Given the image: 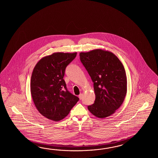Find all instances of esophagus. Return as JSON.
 I'll list each match as a JSON object with an SVG mask.
<instances>
[{
  "mask_svg": "<svg viewBox=\"0 0 158 158\" xmlns=\"http://www.w3.org/2000/svg\"><path fill=\"white\" fill-rule=\"evenodd\" d=\"M78 98H80V99H82V98H83V94H80L79 95H78Z\"/></svg>",
  "mask_w": 158,
  "mask_h": 158,
  "instance_id": "obj_1",
  "label": "esophagus"
}]
</instances>
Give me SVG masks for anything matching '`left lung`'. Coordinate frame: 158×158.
I'll return each mask as SVG.
<instances>
[{"label":"left lung","mask_w":158,"mask_h":158,"mask_svg":"<svg viewBox=\"0 0 158 158\" xmlns=\"http://www.w3.org/2000/svg\"><path fill=\"white\" fill-rule=\"evenodd\" d=\"M81 63L94 82L95 100L89 111L100 118L114 114L123 104L127 92L124 67L114 53L95 49L80 53Z\"/></svg>","instance_id":"8db88e82"}]
</instances>
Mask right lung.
I'll list each match as a JSON object with an SVG mask.
<instances>
[{"instance_id": "add662e5", "label": "right lung", "mask_w": 158, "mask_h": 158, "mask_svg": "<svg viewBox=\"0 0 158 158\" xmlns=\"http://www.w3.org/2000/svg\"><path fill=\"white\" fill-rule=\"evenodd\" d=\"M77 52H55L42 57L34 67L30 92L37 110L45 118L60 121L69 114L79 98L68 91L65 70Z\"/></svg>"}]
</instances>
